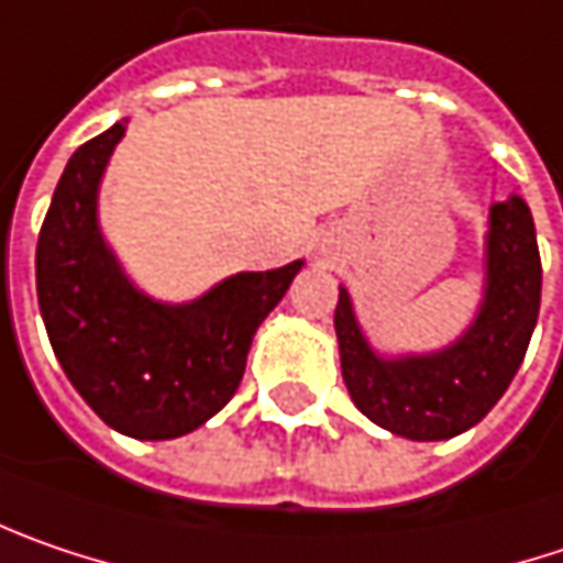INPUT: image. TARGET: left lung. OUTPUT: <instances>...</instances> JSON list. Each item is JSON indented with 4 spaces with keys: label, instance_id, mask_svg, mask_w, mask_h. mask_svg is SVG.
Returning a JSON list of instances; mask_svg holds the SVG:
<instances>
[{
    "label": "left lung",
    "instance_id": "obj_1",
    "mask_svg": "<svg viewBox=\"0 0 563 563\" xmlns=\"http://www.w3.org/2000/svg\"><path fill=\"white\" fill-rule=\"evenodd\" d=\"M542 257L522 197L490 207L487 292L462 341L433 356L382 360L360 334L347 289L334 328L350 398L373 423L408 440H449L475 427L510 388L539 321Z\"/></svg>",
    "mask_w": 563,
    "mask_h": 563
}]
</instances>
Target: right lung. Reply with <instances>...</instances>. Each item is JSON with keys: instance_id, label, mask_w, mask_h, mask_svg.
<instances>
[{"instance_id": "right-lung-1", "label": "right lung", "mask_w": 563, "mask_h": 563, "mask_svg": "<svg viewBox=\"0 0 563 563\" xmlns=\"http://www.w3.org/2000/svg\"><path fill=\"white\" fill-rule=\"evenodd\" d=\"M123 120L73 152L37 239V302L63 373L108 427L175 440L229 405L257 324L302 261L235 274L190 306L136 292L104 249L95 197Z\"/></svg>"}]
</instances>
